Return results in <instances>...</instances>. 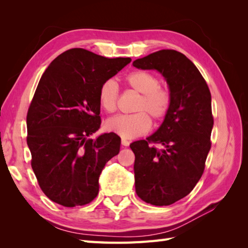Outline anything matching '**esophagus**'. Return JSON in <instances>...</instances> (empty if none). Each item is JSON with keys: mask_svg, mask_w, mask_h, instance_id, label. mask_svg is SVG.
Returning a JSON list of instances; mask_svg holds the SVG:
<instances>
[{"mask_svg": "<svg viewBox=\"0 0 248 248\" xmlns=\"http://www.w3.org/2000/svg\"><path fill=\"white\" fill-rule=\"evenodd\" d=\"M121 145L127 147V146H129V145H130V141H129V140H127L125 139H123V140H121Z\"/></svg>", "mask_w": 248, "mask_h": 248, "instance_id": "esophagus-1", "label": "esophagus"}]
</instances>
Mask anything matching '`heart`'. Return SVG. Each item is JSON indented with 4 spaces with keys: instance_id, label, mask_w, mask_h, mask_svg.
I'll list each match as a JSON object with an SVG mask.
<instances>
[{
    "instance_id": "b5f03b06",
    "label": "heart",
    "mask_w": 248,
    "mask_h": 248,
    "mask_svg": "<svg viewBox=\"0 0 248 248\" xmlns=\"http://www.w3.org/2000/svg\"><path fill=\"white\" fill-rule=\"evenodd\" d=\"M124 83L140 93L133 108L136 113L109 118L105 121V128L124 139H134L151 129V119L146 112L155 121H161L166 117L171 105V94L167 88L160 85V78L149 71L130 72L125 76ZM98 99L100 107L105 112L114 113L117 108V84L113 80L104 81L99 88Z\"/></svg>"
}]
</instances>
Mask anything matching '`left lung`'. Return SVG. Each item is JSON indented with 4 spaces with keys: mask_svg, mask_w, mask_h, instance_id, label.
<instances>
[{
    "mask_svg": "<svg viewBox=\"0 0 248 248\" xmlns=\"http://www.w3.org/2000/svg\"><path fill=\"white\" fill-rule=\"evenodd\" d=\"M133 66L159 71L171 94L170 112L156 132L130 145L135 192L147 203L170 205L191 193L203 173L211 148V93L197 67L176 50L156 51Z\"/></svg>",
    "mask_w": 248,
    "mask_h": 248,
    "instance_id": "left-lung-1",
    "label": "left lung"
}]
</instances>
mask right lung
Returning <instances> with one entry per match:
<instances>
[{
    "instance_id": "add662e5",
    "label": "right lung",
    "mask_w": 248,
    "mask_h": 248,
    "mask_svg": "<svg viewBox=\"0 0 248 248\" xmlns=\"http://www.w3.org/2000/svg\"><path fill=\"white\" fill-rule=\"evenodd\" d=\"M130 62L75 48L44 72L26 116V141L37 181L52 202L72 208L97 197L100 173L120 149L113 132L88 139L101 124L99 88Z\"/></svg>"
}]
</instances>
